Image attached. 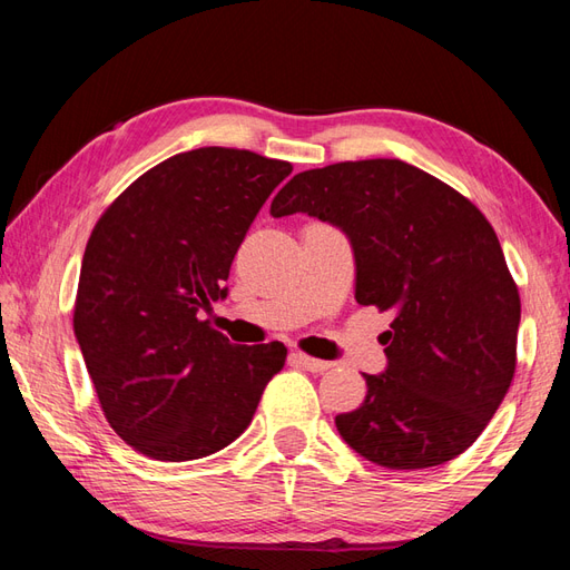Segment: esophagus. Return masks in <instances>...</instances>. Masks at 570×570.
I'll return each instance as SVG.
<instances>
[{"instance_id":"1","label":"esophagus","mask_w":570,"mask_h":570,"mask_svg":"<svg viewBox=\"0 0 570 570\" xmlns=\"http://www.w3.org/2000/svg\"><path fill=\"white\" fill-rule=\"evenodd\" d=\"M288 360H292L294 365L308 370V372H325V370H331V362L308 357V355H304V353H292V355H288Z\"/></svg>"}]
</instances>
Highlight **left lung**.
Here are the masks:
<instances>
[{
	"mask_svg": "<svg viewBox=\"0 0 570 570\" xmlns=\"http://www.w3.org/2000/svg\"><path fill=\"white\" fill-rule=\"evenodd\" d=\"M274 217L306 213L343 229L355 298L392 311L386 367L337 414L343 441L374 465H443L475 443L510 390L522 304L500 239L475 205L399 159L296 174Z\"/></svg>",
	"mask_w": 570,
	"mask_h": 570,
	"instance_id": "obj_1",
	"label": "left lung"
}]
</instances>
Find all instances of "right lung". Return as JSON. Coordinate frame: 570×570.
Masks as SVG:
<instances>
[{"label":"right lung","mask_w":570,"mask_h":570,"mask_svg":"<svg viewBox=\"0 0 570 570\" xmlns=\"http://www.w3.org/2000/svg\"><path fill=\"white\" fill-rule=\"evenodd\" d=\"M292 164L203 147L154 166L95 225L82 254L76 341L105 419L139 453L184 463L249 426L286 347L235 345L203 321Z\"/></svg>","instance_id":"right-lung-1"}]
</instances>
